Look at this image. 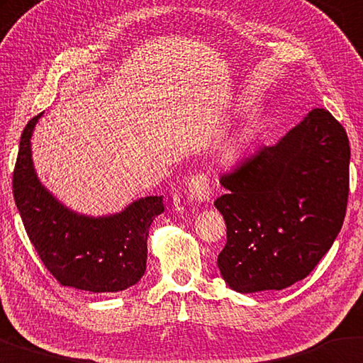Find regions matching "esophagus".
<instances>
[{
    "mask_svg": "<svg viewBox=\"0 0 363 363\" xmlns=\"http://www.w3.org/2000/svg\"><path fill=\"white\" fill-rule=\"evenodd\" d=\"M188 193L189 198L196 203H206L211 196V183L209 178L204 174H196L188 182Z\"/></svg>",
    "mask_w": 363,
    "mask_h": 363,
    "instance_id": "obj_1",
    "label": "esophagus"
}]
</instances>
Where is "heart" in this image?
<instances>
[{
	"instance_id": "heart-1",
	"label": "heart",
	"mask_w": 363,
	"mask_h": 363,
	"mask_svg": "<svg viewBox=\"0 0 363 363\" xmlns=\"http://www.w3.org/2000/svg\"><path fill=\"white\" fill-rule=\"evenodd\" d=\"M242 147H245V140L240 138V140H235L231 145H228L227 150H225L223 154V159L225 162H235L236 159H240L241 152H242Z\"/></svg>"
}]
</instances>
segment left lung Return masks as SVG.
<instances>
[{
	"mask_svg": "<svg viewBox=\"0 0 363 363\" xmlns=\"http://www.w3.org/2000/svg\"><path fill=\"white\" fill-rule=\"evenodd\" d=\"M350 147L326 109H312L273 146L225 174L213 206L227 245L217 265L238 293L284 289L328 252L346 217Z\"/></svg>",
	"mask_w": 363,
	"mask_h": 363,
	"instance_id": "obj_1",
	"label": "left lung"
}]
</instances>
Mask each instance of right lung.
<instances>
[{"mask_svg":"<svg viewBox=\"0 0 363 363\" xmlns=\"http://www.w3.org/2000/svg\"><path fill=\"white\" fill-rule=\"evenodd\" d=\"M43 112L23 128L13 174V193L23 227L41 262L62 286L90 293H118L141 280L147 236L164 212L162 196L133 201L103 217L70 211L41 185L33 169L30 140Z\"/></svg>","mask_w":363,"mask_h":363,"instance_id":"obj_1","label":"right lung"}]
</instances>
